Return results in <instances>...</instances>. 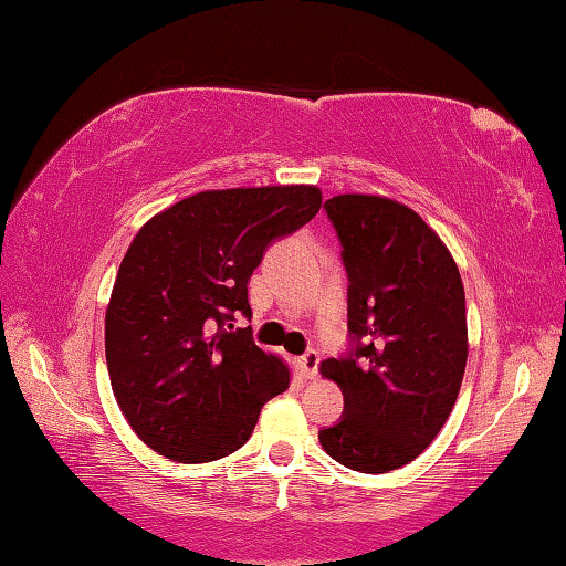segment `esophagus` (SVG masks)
I'll return each instance as SVG.
<instances>
[{
    "label": "esophagus",
    "mask_w": 566,
    "mask_h": 566,
    "mask_svg": "<svg viewBox=\"0 0 566 566\" xmlns=\"http://www.w3.org/2000/svg\"><path fill=\"white\" fill-rule=\"evenodd\" d=\"M318 350H308V354H303L301 358H298V368H301V374H303V378H316V374H318Z\"/></svg>",
    "instance_id": "esophagus-1"
}]
</instances>
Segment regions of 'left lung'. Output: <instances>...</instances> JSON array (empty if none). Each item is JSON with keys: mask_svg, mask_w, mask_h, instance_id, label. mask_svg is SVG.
I'll use <instances>...</instances> for the list:
<instances>
[{"mask_svg": "<svg viewBox=\"0 0 566 566\" xmlns=\"http://www.w3.org/2000/svg\"><path fill=\"white\" fill-rule=\"evenodd\" d=\"M348 271V328L366 344L326 358L346 416L318 433L331 459L364 474L409 464L457 403L469 356L459 265L419 212L386 196L326 200Z\"/></svg>", "mask_w": 566, "mask_h": 566, "instance_id": "1", "label": "left lung"}]
</instances>
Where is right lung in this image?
Masks as SVG:
<instances>
[{
    "label": "right lung",
    "mask_w": 566,
    "mask_h": 566,
    "mask_svg": "<svg viewBox=\"0 0 566 566\" xmlns=\"http://www.w3.org/2000/svg\"><path fill=\"white\" fill-rule=\"evenodd\" d=\"M316 185L202 190L137 230L109 295V384L137 439L180 464L238 451L291 368L265 354L235 316L273 238L321 210Z\"/></svg>",
    "instance_id": "1"
}]
</instances>
